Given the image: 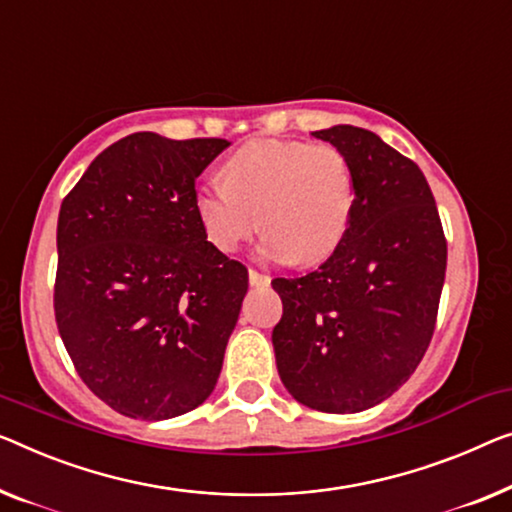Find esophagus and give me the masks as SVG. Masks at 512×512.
Instances as JSON below:
<instances>
[{
    "label": "esophagus",
    "mask_w": 512,
    "mask_h": 512,
    "mask_svg": "<svg viewBox=\"0 0 512 512\" xmlns=\"http://www.w3.org/2000/svg\"><path fill=\"white\" fill-rule=\"evenodd\" d=\"M248 280H250V285H253V287H266L271 282L269 276H264V273H259L255 269L248 271Z\"/></svg>",
    "instance_id": "34e87169"
}]
</instances>
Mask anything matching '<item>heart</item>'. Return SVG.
<instances>
[{
  "label": "heart",
  "instance_id": "heart-1",
  "mask_svg": "<svg viewBox=\"0 0 512 512\" xmlns=\"http://www.w3.org/2000/svg\"><path fill=\"white\" fill-rule=\"evenodd\" d=\"M223 183L195 190V216L220 253H234L262 225L266 262L317 264L349 230L354 179L333 144L257 140L220 167Z\"/></svg>",
  "mask_w": 512,
  "mask_h": 512
}]
</instances>
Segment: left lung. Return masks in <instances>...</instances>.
Instances as JSON below:
<instances>
[{
  "label": "left lung",
  "instance_id": "1",
  "mask_svg": "<svg viewBox=\"0 0 512 512\" xmlns=\"http://www.w3.org/2000/svg\"><path fill=\"white\" fill-rule=\"evenodd\" d=\"M312 135L347 158L354 213L317 271L271 282L282 299L271 340L296 402L354 414L391 398L421 363L446 278V239L414 160L365 128Z\"/></svg>",
  "mask_w": 512,
  "mask_h": 512
}]
</instances>
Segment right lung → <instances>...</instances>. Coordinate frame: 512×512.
Returning <instances> with one entry per match:
<instances>
[{"label":"right lung","instance_id":"1","mask_svg":"<svg viewBox=\"0 0 512 512\" xmlns=\"http://www.w3.org/2000/svg\"><path fill=\"white\" fill-rule=\"evenodd\" d=\"M230 142L133 133L94 158L57 220V329L114 411L165 421L216 388L248 269L213 248L195 179Z\"/></svg>","mask_w":512,"mask_h":512}]
</instances>
